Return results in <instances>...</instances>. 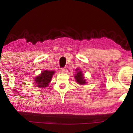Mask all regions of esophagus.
<instances>
[{
    "instance_id": "esophagus-1",
    "label": "esophagus",
    "mask_w": 133,
    "mask_h": 133,
    "mask_svg": "<svg viewBox=\"0 0 133 133\" xmlns=\"http://www.w3.org/2000/svg\"><path fill=\"white\" fill-rule=\"evenodd\" d=\"M61 72L62 73H66L67 72H68V69L65 68L61 69Z\"/></svg>"
}]
</instances>
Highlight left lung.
Masks as SVG:
<instances>
[{"label":"left lung","instance_id":"1","mask_svg":"<svg viewBox=\"0 0 133 133\" xmlns=\"http://www.w3.org/2000/svg\"><path fill=\"white\" fill-rule=\"evenodd\" d=\"M76 71H77L76 74L74 76V77L76 79V81L81 85H84L86 83V80L84 79L83 76V74H82V71L78 69H76Z\"/></svg>","mask_w":133,"mask_h":133}]
</instances>
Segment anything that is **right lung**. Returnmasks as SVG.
Segmentation results:
<instances>
[{
	"label": "right lung",
	"mask_w": 133,
	"mask_h": 133,
	"mask_svg": "<svg viewBox=\"0 0 133 133\" xmlns=\"http://www.w3.org/2000/svg\"><path fill=\"white\" fill-rule=\"evenodd\" d=\"M54 71H43L42 73L37 77H35L34 81L37 84L38 88H45L49 86V83L51 82L53 74H54Z\"/></svg>",
	"instance_id": "right-lung-1"
}]
</instances>
